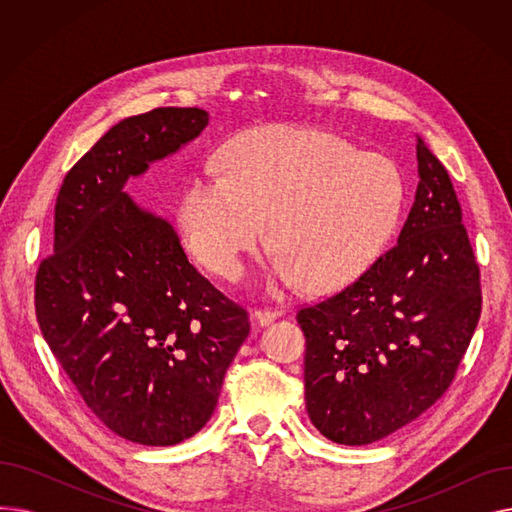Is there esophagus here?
I'll list each match as a JSON object with an SVG mask.
<instances>
[{
    "mask_svg": "<svg viewBox=\"0 0 512 512\" xmlns=\"http://www.w3.org/2000/svg\"><path fill=\"white\" fill-rule=\"evenodd\" d=\"M282 315V309H274V307H265V309H255L253 311V319L257 321L259 326H267L270 321L278 319Z\"/></svg>",
    "mask_w": 512,
    "mask_h": 512,
    "instance_id": "34e87169",
    "label": "esophagus"
}]
</instances>
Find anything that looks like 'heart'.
<instances>
[{
    "mask_svg": "<svg viewBox=\"0 0 512 512\" xmlns=\"http://www.w3.org/2000/svg\"><path fill=\"white\" fill-rule=\"evenodd\" d=\"M224 164L193 174L178 199L186 245L222 278L242 272L272 224L288 282L342 288L378 259L405 203L392 159L307 126L253 128L226 147Z\"/></svg>",
    "mask_w": 512,
    "mask_h": 512,
    "instance_id": "1",
    "label": "heart"
}]
</instances>
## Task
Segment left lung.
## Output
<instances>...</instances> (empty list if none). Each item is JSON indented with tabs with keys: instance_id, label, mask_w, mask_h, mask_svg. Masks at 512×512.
Segmentation results:
<instances>
[{
	"instance_id": "obj_1",
	"label": "left lung",
	"mask_w": 512,
	"mask_h": 512,
	"mask_svg": "<svg viewBox=\"0 0 512 512\" xmlns=\"http://www.w3.org/2000/svg\"><path fill=\"white\" fill-rule=\"evenodd\" d=\"M419 184L396 245L305 305V400L328 440L363 446L415 421L456 378L481 315L479 265L442 161L417 141Z\"/></svg>"
}]
</instances>
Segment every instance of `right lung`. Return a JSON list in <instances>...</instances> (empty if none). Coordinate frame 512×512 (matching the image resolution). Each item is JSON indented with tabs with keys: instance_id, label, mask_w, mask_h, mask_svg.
<instances>
[{
	"instance_id": "obj_1",
	"label": "right lung",
	"mask_w": 512,
	"mask_h": 512,
	"mask_svg": "<svg viewBox=\"0 0 512 512\" xmlns=\"http://www.w3.org/2000/svg\"><path fill=\"white\" fill-rule=\"evenodd\" d=\"M207 124L199 107H155L107 130L64 178L35 278L51 353L99 421L143 446L199 432L251 332L247 309L188 263L172 226L122 191Z\"/></svg>"
}]
</instances>
